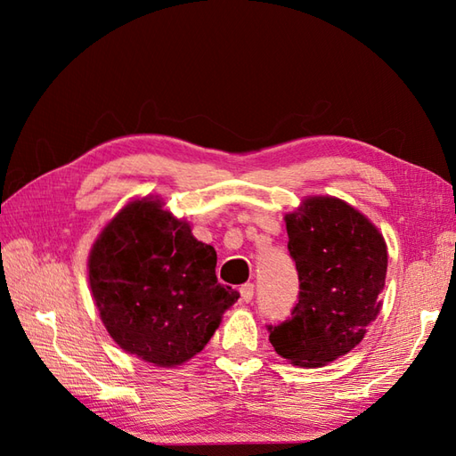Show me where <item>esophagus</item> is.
<instances>
[{
  "mask_svg": "<svg viewBox=\"0 0 456 456\" xmlns=\"http://www.w3.org/2000/svg\"><path fill=\"white\" fill-rule=\"evenodd\" d=\"M255 296V286L253 284H243L240 286V299H243L245 304H248L250 299Z\"/></svg>",
  "mask_w": 456,
  "mask_h": 456,
  "instance_id": "1",
  "label": "esophagus"
}]
</instances>
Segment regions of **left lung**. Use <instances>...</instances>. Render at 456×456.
<instances>
[{
    "mask_svg": "<svg viewBox=\"0 0 456 456\" xmlns=\"http://www.w3.org/2000/svg\"><path fill=\"white\" fill-rule=\"evenodd\" d=\"M286 229L299 296L292 317L268 325L270 343L296 366H325L353 351L380 314L388 248L361 211L331 196L304 200Z\"/></svg>",
    "mask_w": 456,
    "mask_h": 456,
    "instance_id": "left-lung-1",
    "label": "left lung"
}]
</instances>
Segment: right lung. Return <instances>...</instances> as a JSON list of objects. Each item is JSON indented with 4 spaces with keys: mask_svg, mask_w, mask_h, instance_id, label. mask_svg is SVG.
I'll list each match as a JSON object with an SVG mask.
<instances>
[{
    "mask_svg": "<svg viewBox=\"0 0 456 456\" xmlns=\"http://www.w3.org/2000/svg\"><path fill=\"white\" fill-rule=\"evenodd\" d=\"M142 198L127 203L92 247L94 302L123 351L157 366L196 356L239 299L217 282V253L190 223Z\"/></svg>",
    "mask_w": 456,
    "mask_h": 456,
    "instance_id": "obj_1",
    "label": "right lung"
}]
</instances>
